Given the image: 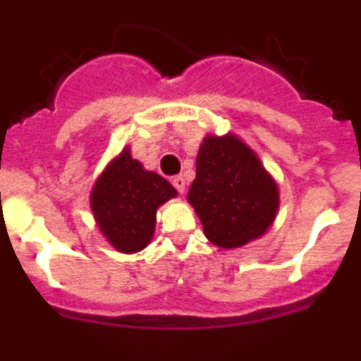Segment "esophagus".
Listing matches in <instances>:
<instances>
[{"label":"esophagus","instance_id":"1","mask_svg":"<svg viewBox=\"0 0 361 361\" xmlns=\"http://www.w3.org/2000/svg\"><path fill=\"white\" fill-rule=\"evenodd\" d=\"M171 184H173L175 190H177L178 193H184V191H186V180H184L183 175H177V177L171 178Z\"/></svg>","mask_w":361,"mask_h":361}]
</instances>
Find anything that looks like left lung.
Returning a JSON list of instances; mask_svg holds the SVG:
<instances>
[{
  "label": "left lung",
  "instance_id": "1",
  "mask_svg": "<svg viewBox=\"0 0 361 361\" xmlns=\"http://www.w3.org/2000/svg\"><path fill=\"white\" fill-rule=\"evenodd\" d=\"M188 202L216 247L235 250L266 235L280 208L279 184L235 133H208L197 153Z\"/></svg>",
  "mask_w": 361,
  "mask_h": 361
}]
</instances>
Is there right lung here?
I'll return each instance as SVG.
<instances>
[{
	"label": "right lung",
	"mask_w": 361,
	"mask_h": 361,
	"mask_svg": "<svg viewBox=\"0 0 361 361\" xmlns=\"http://www.w3.org/2000/svg\"><path fill=\"white\" fill-rule=\"evenodd\" d=\"M175 197L177 190L159 173L145 170L126 146L94 183L90 208L108 244L132 255L152 242L157 209Z\"/></svg>",
	"instance_id": "add662e5"
}]
</instances>
